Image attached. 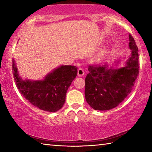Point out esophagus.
Listing matches in <instances>:
<instances>
[{"mask_svg": "<svg viewBox=\"0 0 152 152\" xmlns=\"http://www.w3.org/2000/svg\"><path fill=\"white\" fill-rule=\"evenodd\" d=\"M84 74V71L82 68H80L78 70V76H82Z\"/></svg>", "mask_w": 152, "mask_h": 152, "instance_id": "34e87169", "label": "esophagus"}]
</instances>
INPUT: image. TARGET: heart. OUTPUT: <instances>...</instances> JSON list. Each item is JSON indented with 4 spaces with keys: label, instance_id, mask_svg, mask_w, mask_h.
Listing matches in <instances>:
<instances>
[{
    "label": "heart",
    "instance_id": "heart-1",
    "mask_svg": "<svg viewBox=\"0 0 152 152\" xmlns=\"http://www.w3.org/2000/svg\"><path fill=\"white\" fill-rule=\"evenodd\" d=\"M102 53H101V54L100 55V57H102Z\"/></svg>",
    "mask_w": 152,
    "mask_h": 152
}]
</instances>
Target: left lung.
Returning <instances> with one entry per match:
<instances>
[{
    "instance_id": "obj_1",
    "label": "left lung",
    "mask_w": 152,
    "mask_h": 152,
    "mask_svg": "<svg viewBox=\"0 0 152 152\" xmlns=\"http://www.w3.org/2000/svg\"><path fill=\"white\" fill-rule=\"evenodd\" d=\"M132 53L125 66L114 69L107 64L90 65L85 78V99L92 109H112L122 102L132 92L139 74L138 48L132 35H129Z\"/></svg>"
}]
</instances>
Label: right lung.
I'll return each mask as SVG.
<instances>
[{
    "label": "right lung",
    "mask_w": 152,
    "mask_h": 152,
    "mask_svg": "<svg viewBox=\"0 0 152 152\" xmlns=\"http://www.w3.org/2000/svg\"><path fill=\"white\" fill-rule=\"evenodd\" d=\"M12 74L17 88L30 103L41 110L56 112L63 107L67 91L77 76L78 68L61 66L48 74L43 80H23L12 59Z\"/></svg>",
    "instance_id": "obj_1"
}]
</instances>
